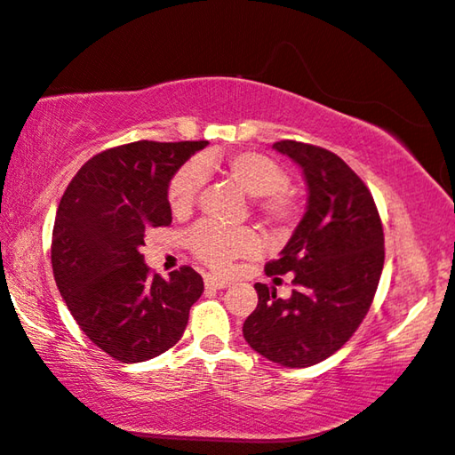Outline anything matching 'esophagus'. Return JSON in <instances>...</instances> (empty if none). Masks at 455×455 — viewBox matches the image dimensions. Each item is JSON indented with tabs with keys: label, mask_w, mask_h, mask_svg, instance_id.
I'll return each mask as SVG.
<instances>
[{
	"label": "esophagus",
	"mask_w": 455,
	"mask_h": 455,
	"mask_svg": "<svg viewBox=\"0 0 455 455\" xmlns=\"http://www.w3.org/2000/svg\"><path fill=\"white\" fill-rule=\"evenodd\" d=\"M228 285H229V282L223 280V277H220V275H212V274L205 275V288L223 290V288H228Z\"/></svg>",
	"instance_id": "34e87169"
}]
</instances>
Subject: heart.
Wrapping results in <instances>:
<instances>
[{
    "instance_id": "heart-1",
    "label": "heart",
    "mask_w": 455,
    "mask_h": 455,
    "mask_svg": "<svg viewBox=\"0 0 455 455\" xmlns=\"http://www.w3.org/2000/svg\"><path fill=\"white\" fill-rule=\"evenodd\" d=\"M220 172L253 196V210L275 232H288L298 221V199L288 189L290 173L274 157L258 151H235L226 157L205 154L183 164L167 183V204L173 215H188L196 207L205 173ZM194 256L213 269H228L235 259L248 258L259 248V235L250 228H221L202 221L186 235Z\"/></svg>"
}]
</instances>
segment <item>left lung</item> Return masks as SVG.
I'll return each mask as SVG.
<instances>
[{"instance_id": "left-lung-1", "label": "left lung", "mask_w": 455, "mask_h": 455, "mask_svg": "<svg viewBox=\"0 0 455 455\" xmlns=\"http://www.w3.org/2000/svg\"><path fill=\"white\" fill-rule=\"evenodd\" d=\"M274 148L304 170L307 212L280 259L266 264L267 275L293 274L291 298L256 283L243 338L269 362L307 368L336 354L368 315L384 269V228L371 191L339 156L293 140Z\"/></svg>"}]
</instances>
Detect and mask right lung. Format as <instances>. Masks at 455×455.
<instances>
[{
	"instance_id": "right-lung-1",
	"label": "right lung",
	"mask_w": 455,
	"mask_h": 455,
	"mask_svg": "<svg viewBox=\"0 0 455 455\" xmlns=\"http://www.w3.org/2000/svg\"><path fill=\"white\" fill-rule=\"evenodd\" d=\"M205 146L141 140L109 148L63 191L52 234L55 283L82 331L117 362H146L173 347L204 293L194 267L164 280L140 248L148 229L172 223L167 183Z\"/></svg>"
}]
</instances>
